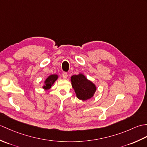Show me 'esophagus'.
Wrapping results in <instances>:
<instances>
[{
    "instance_id": "esophagus-1",
    "label": "esophagus",
    "mask_w": 147,
    "mask_h": 147,
    "mask_svg": "<svg viewBox=\"0 0 147 147\" xmlns=\"http://www.w3.org/2000/svg\"><path fill=\"white\" fill-rule=\"evenodd\" d=\"M67 76H68V75H67V73H65V72H64V73H62V78H63L64 79H66Z\"/></svg>"
}]
</instances>
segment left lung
Returning a JSON list of instances; mask_svg holds the SVG:
<instances>
[{"mask_svg": "<svg viewBox=\"0 0 147 147\" xmlns=\"http://www.w3.org/2000/svg\"><path fill=\"white\" fill-rule=\"evenodd\" d=\"M71 85L78 98L87 100L94 96L96 86L82 73L74 74L71 77Z\"/></svg>", "mask_w": 147, "mask_h": 147, "instance_id": "1", "label": "left lung"}]
</instances>
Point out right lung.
<instances>
[{"mask_svg":"<svg viewBox=\"0 0 147 147\" xmlns=\"http://www.w3.org/2000/svg\"><path fill=\"white\" fill-rule=\"evenodd\" d=\"M58 78L59 76L55 74L49 75L44 81V83H43V85L42 86V88L45 90H49V89H51L55 81L58 79Z\"/></svg>","mask_w":147,"mask_h":147,"instance_id":"add662e5","label":"right lung"}]
</instances>
